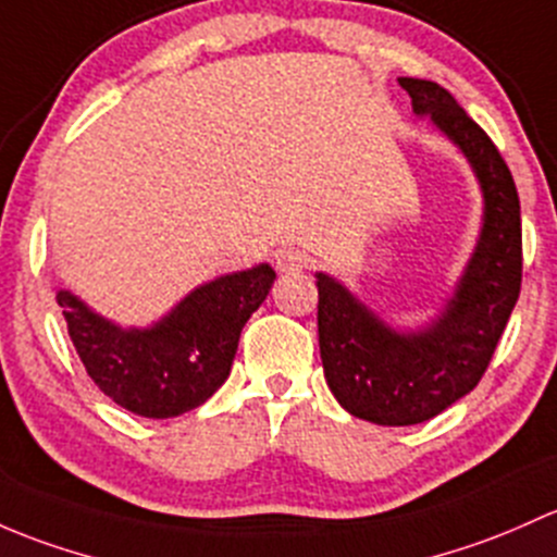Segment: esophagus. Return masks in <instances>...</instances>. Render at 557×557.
<instances>
[{
  "label": "esophagus",
  "instance_id": "obj_1",
  "mask_svg": "<svg viewBox=\"0 0 557 557\" xmlns=\"http://www.w3.org/2000/svg\"><path fill=\"white\" fill-rule=\"evenodd\" d=\"M307 267V256L301 253V250H296V248H285V250H280V256H277V269L283 274H296V272H301V269Z\"/></svg>",
  "mask_w": 557,
  "mask_h": 557
}]
</instances>
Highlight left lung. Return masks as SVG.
Instances as JSON below:
<instances>
[{"label":"left lung","instance_id":"obj_1","mask_svg":"<svg viewBox=\"0 0 557 557\" xmlns=\"http://www.w3.org/2000/svg\"><path fill=\"white\" fill-rule=\"evenodd\" d=\"M413 114L467 157L483 191L475 253L441 318L419 331H395L342 283L318 272V333L325 382L357 419L382 426L419 424L472 392L505 333L523 277L520 200L494 140L446 87L400 77Z\"/></svg>","mask_w":557,"mask_h":557}]
</instances>
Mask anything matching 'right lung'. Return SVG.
<instances>
[{"label": "right lung", "mask_w": 557, "mask_h": 557, "mask_svg": "<svg viewBox=\"0 0 557 557\" xmlns=\"http://www.w3.org/2000/svg\"><path fill=\"white\" fill-rule=\"evenodd\" d=\"M274 277L269 263L215 277L149 327L114 325L72 290L55 298L98 389L136 417L171 419L202 406L226 382L239 333Z\"/></svg>", "instance_id": "1"}]
</instances>
